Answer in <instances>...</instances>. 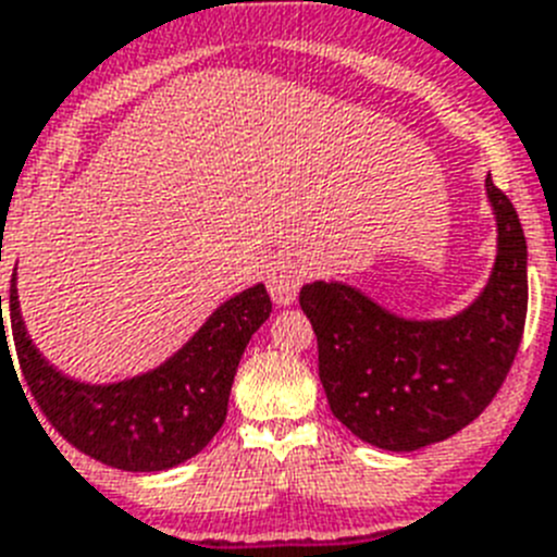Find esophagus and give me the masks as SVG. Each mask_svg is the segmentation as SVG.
<instances>
[{
    "mask_svg": "<svg viewBox=\"0 0 557 557\" xmlns=\"http://www.w3.org/2000/svg\"><path fill=\"white\" fill-rule=\"evenodd\" d=\"M304 278H307V273H304L301 262H295V259H278V262L268 270V289L270 295H273V301L278 304V307H289V304L295 301L298 289H301Z\"/></svg>",
    "mask_w": 557,
    "mask_h": 557,
    "instance_id": "esophagus-1",
    "label": "esophagus"
}]
</instances>
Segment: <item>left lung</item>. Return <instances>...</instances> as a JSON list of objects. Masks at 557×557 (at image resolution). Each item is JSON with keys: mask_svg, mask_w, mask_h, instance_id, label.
Here are the masks:
<instances>
[{"mask_svg": "<svg viewBox=\"0 0 557 557\" xmlns=\"http://www.w3.org/2000/svg\"><path fill=\"white\" fill-rule=\"evenodd\" d=\"M496 262L476 301L446 321H407L343 282L301 287L329 407L359 441L416 451L469 426L502 387L528 318V243L491 175Z\"/></svg>", "mask_w": 557, "mask_h": 557, "instance_id": "left-lung-1", "label": "left lung"}]
</instances>
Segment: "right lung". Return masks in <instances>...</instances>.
Instances as JSON below:
<instances>
[{
  "label": "right lung",
  "instance_id": "1",
  "mask_svg": "<svg viewBox=\"0 0 557 557\" xmlns=\"http://www.w3.org/2000/svg\"><path fill=\"white\" fill-rule=\"evenodd\" d=\"M270 309L268 289L256 284L211 312L195 337L159 368L113 385H86L63 376L38 354L18 312L16 275L10 278V332L29 396L75 449L122 471L172 469L209 446L225 424L245 346ZM4 332L0 295V359L10 357Z\"/></svg>",
  "mask_w": 557,
  "mask_h": 557
}]
</instances>
